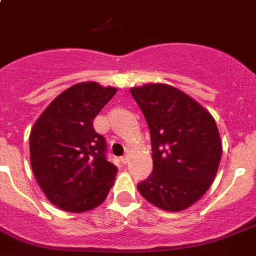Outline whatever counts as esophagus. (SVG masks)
<instances>
[{
  "label": "esophagus",
  "mask_w": 256,
  "mask_h": 256,
  "mask_svg": "<svg viewBox=\"0 0 256 256\" xmlns=\"http://www.w3.org/2000/svg\"><path fill=\"white\" fill-rule=\"evenodd\" d=\"M121 162H122V164H128V156H124V157H121Z\"/></svg>",
  "instance_id": "34e87169"
}]
</instances>
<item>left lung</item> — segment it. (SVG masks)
<instances>
[{
	"instance_id": "obj_1",
	"label": "left lung",
	"mask_w": 256,
	"mask_h": 256,
	"mask_svg": "<svg viewBox=\"0 0 256 256\" xmlns=\"http://www.w3.org/2000/svg\"><path fill=\"white\" fill-rule=\"evenodd\" d=\"M146 120L153 171L138 184L146 201L165 211L190 208L214 182L222 142L214 117L182 90L166 84L131 88Z\"/></svg>"
}]
</instances>
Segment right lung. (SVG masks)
Wrapping results in <instances>:
<instances>
[{
    "mask_svg": "<svg viewBox=\"0 0 256 256\" xmlns=\"http://www.w3.org/2000/svg\"><path fill=\"white\" fill-rule=\"evenodd\" d=\"M117 92L112 86L80 82L51 102L30 135V166L52 205L85 212L102 205L118 168L106 158V139L92 121Z\"/></svg>",
    "mask_w": 256,
    "mask_h": 256,
    "instance_id": "add662e5",
    "label": "right lung"
}]
</instances>
